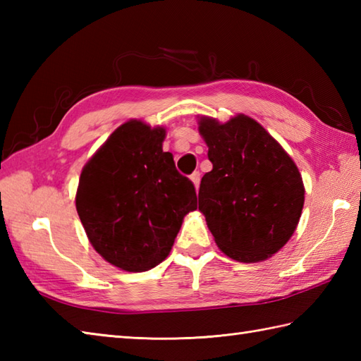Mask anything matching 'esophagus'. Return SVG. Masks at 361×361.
<instances>
[{"label":"esophagus","instance_id":"esophagus-1","mask_svg":"<svg viewBox=\"0 0 361 361\" xmlns=\"http://www.w3.org/2000/svg\"><path fill=\"white\" fill-rule=\"evenodd\" d=\"M190 181H192L194 186L198 189V186H200V172H194L190 175Z\"/></svg>","mask_w":361,"mask_h":361}]
</instances>
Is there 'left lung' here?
Segmentation results:
<instances>
[{
    "instance_id": "1",
    "label": "left lung",
    "mask_w": 361,
    "mask_h": 361,
    "mask_svg": "<svg viewBox=\"0 0 361 361\" xmlns=\"http://www.w3.org/2000/svg\"><path fill=\"white\" fill-rule=\"evenodd\" d=\"M212 171L198 190V209L219 248L239 262H259L295 233L304 206L301 173L278 141L248 116L219 124L202 118Z\"/></svg>"
}]
</instances>
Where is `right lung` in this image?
<instances>
[{"instance_id":"obj_1","label":"right lung","mask_w":361,"mask_h":361,"mask_svg":"<svg viewBox=\"0 0 361 361\" xmlns=\"http://www.w3.org/2000/svg\"><path fill=\"white\" fill-rule=\"evenodd\" d=\"M166 130L130 121L83 167L75 208L106 262L147 271L167 257L183 219L197 209L195 186L163 152Z\"/></svg>"}]
</instances>
